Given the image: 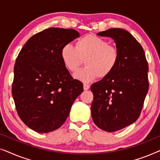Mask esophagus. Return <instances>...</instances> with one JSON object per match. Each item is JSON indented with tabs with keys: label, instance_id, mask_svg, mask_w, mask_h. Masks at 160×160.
<instances>
[{
	"label": "esophagus",
	"instance_id": "1",
	"mask_svg": "<svg viewBox=\"0 0 160 160\" xmlns=\"http://www.w3.org/2000/svg\"><path fill=\"white\" fill-rule=\"evenodd\" d=\"M84 90H87V89H89V87H90V86H89V84H84Z\"/></svg>",
	"mask_w": 160,
	"mask_h": 160
}]
</instances>
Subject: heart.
I'll return each mask as SVG.
<instances>
[{"label":"heart","mask_w":160,"mask_h":160,"mask_svg":"<svg viewBox=\"0 0 160 160\" xmlns=\"http://www.w3.org/2000/svg\"><path fill=\"white\" fill-rule=\"evenodd\" d=\"M60 55L65 67L71 72H75L84 59L86 66L78 70L74 77L88 83L110 75L119 62V52L106 39L89 34L78 38L75 47L71 43L63 46Z\"/></svg>","instance_id":"obj_1"}]
</instances>
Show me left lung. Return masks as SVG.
<instances>
[{"instance_id": "1", "label": "left lung", "mask_w": 160, "mask_h": 160, "mask_svg": "<svg viewBox=\"0 0 160 160\" xmlns=\"http://www.w3.org/2000/svg\"><path fill=\"white\" fill-rule=\"evenodd\" d=\"M98 35L114 40L119 59L110 75L90 87L92 117L101 130L115 132L140 117L149 87L148 65L143 47L127 30L111 28Z\"/></svg>"}]
</instances>
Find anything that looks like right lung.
<instances>
[{
  "label": "right lung",
  "mask_w": 160,
  "mask_h": 160,
  "mask_svg": "<svg viewBox=\"0 0 160 160\" xmlns=\"http://www.w3.org/2000/svg\"><path fill=\"white\" fill-rule=\"evenodd\" d=\"M79 36L73 29L49 28L28 39L16 59L12 92L22 121L38 132L60 128L83 84L65 67L62 47Z\"/></svg>",
  "instance_id": "right-lung-1"
}]
</instances>
